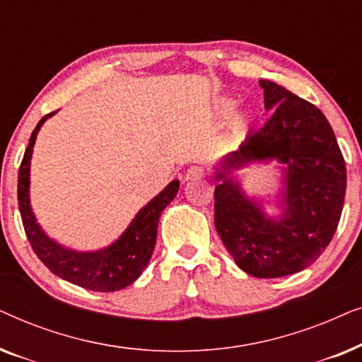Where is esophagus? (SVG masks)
Instances as JSON below:
<instances>
[{"mask_svg":"<svg viewBox=\"0 0 362 362\" xmlns=\"http://www.w3.org/2000/svg\"><path fill=\"white\" fill-rule=\"evenodd\" d=\"M204 176V170H202V168H199V166H191L189 170L186 171V176H185V181H197V180H201V177Z\"/></svg>","mask_w":362,"mask_h":362,"instance_id":"34e87169","label":"esophagus"}]
</instances>
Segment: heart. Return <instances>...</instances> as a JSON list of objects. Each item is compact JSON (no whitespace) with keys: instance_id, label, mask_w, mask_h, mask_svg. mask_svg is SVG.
<instances>
[{"instance_id":"obj_1","label":"heart","mask_w":362,"mask_h":362,"mask_svg":"<svg viewBox=\"0 0 362 362\" xmlns=\"http://www.w3.org/2000/svg\"><path fill=\"white\" fill-rule=\"evenodd\" d=\"M237 105H239V100H235V98H232V97H224V98H221L219 103H217V112H219L221 117H229L234 113ZM249 123H250L249 117L247 115L240 117L239 120H237V127H235L237 133H240V135L242 133H245L247 128H249Z\"/></svg>"}]
</instances>
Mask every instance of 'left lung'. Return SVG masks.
Wrapping results in <instances>:
<instances>
[{"instance_id": "obj_1", "label": "left lung", "mask_w": 362, "mask_h": 362, "mask_svg": "<svg viewBox=\"0 0 362 362\" xmlns=\"http://www.w3.org/2000/svg\"><path fill=\"white\" fill-rule=\"evenodd\" d=\"M270 120L216 168L214 224L237 267L257 279H279L313 264L333 239L346 194V163L334 132L313 103L279 83L259 81ZM281 165L279 216L249 197L236 173Z\"/></svg>"}]
</instances>
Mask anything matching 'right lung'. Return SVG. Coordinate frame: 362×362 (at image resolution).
<instances>
[{
	"instance_id": "right-lung-1",
	"label": "right lung",
	"mask_w": 362,
	"mask_h": 362,
	"mask_svg": "<svg viewBox=\"0 0 362 362\" xmlns=\"http://www.w3.org/2000/svg\"><path fill=\"white\" fill-rule=\"evenodd\" d=\"M56 112L42 117L29 138V145L18 175V204L24 230L33 250L54 275L92 291H117L132 285L146 269L156 244L161 212L175 199L180 181L173 180L160 194L143 206L118 239L100 250H76L54 240L39 224L31 207V158L34 143L44 122Z\"/></svg>"
}]
</instances>
